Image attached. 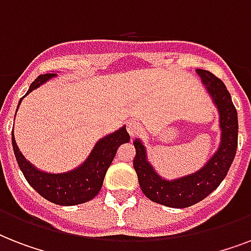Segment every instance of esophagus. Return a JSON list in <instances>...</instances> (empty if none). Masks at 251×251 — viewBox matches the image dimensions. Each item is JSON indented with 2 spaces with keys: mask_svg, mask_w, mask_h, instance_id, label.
Returning a JSON list of instances; mask_svg holds the SVG:
<instances>
[{
  "mask_svg": "<svg viewBox=\"0 0 251 251\" xmlns=\"http://www.w3.org/2000/svg\"><path fill=\"white\" fill-rule=\"evenodd\" d=\"M141 124H139V121H137V120H130V121L127 122V131H129V134L131 137H135V135L141 131Z\"/></svg>",
  "mask_w": 251,
  "mask_h": 251,
  "instance_id": "1",
  "label": "esophagus"
}]
</instances>
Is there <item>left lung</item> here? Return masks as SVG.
<instances>
[{"label": "left lung", "mask_w": 251, "mask_h": 251, "mask_svg": "<svg viewBox=\"0 0 251 251\" xmlns=\"http://www.w3.org/2000/svg\"><path fill=\"white\" fill-rule=\"evenodd\" d=\"M197 73L202 78L203 84L206 86L220 114L222 142L208 163L193 175L176 179H164L147 161L146 149L142 142L139 139L134 141L137 153L133 164L142 191L152 202L173 208L190 207L210 195L226 178L237 151V110L232 102L230 94L222 79L212 73L202 69H197Z\"/></svg>", "instance_id": "1"}]
</instances>
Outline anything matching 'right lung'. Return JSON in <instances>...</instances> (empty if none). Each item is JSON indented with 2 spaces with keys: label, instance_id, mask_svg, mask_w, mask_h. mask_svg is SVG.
I'll return each instance as SVG.
<instances>
[{
  "label": "right lung",
  "instance_id": "right-lung-1",
  "mask_svg": "<svg viewBox=\"0 0 251 251\" xmlns=\"http://www.w3.org/2000/svg\"><path fill=\"white\" fill-rule=\"evenodd\" d=\"M53 76H56V74H53V73L39 75L31 83L27 94H29L37 87H40L41 84L45 83ZM23 98L19 100V104ZM129 141L130 135L124 126L117 131L101 138L95 145L88 159L80 167L74 171L68 172V173L54 175V173H45V172L39 171L32 164H29L18 149L15 139H14V133L11 134L15 159H17L18 165L21 168L27 182L41 197H44L49 202L56 203L60 206H74V204L88 202L95 198L101 189L105 173L112 164L113 157L116 156L117 149L122 143H127Z\"/></svg>",
  "mask_w": 251,
  "mask_h": 251
}]
</instances>
